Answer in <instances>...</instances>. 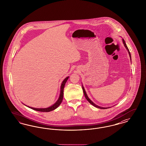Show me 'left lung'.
I'll return each instance as SVG.
<instances>
[{
  "label": "left lung",
  "instance_id": "8db88e82",
  "mask_svg": "<svg viewBox=\"0 0 146 146\" xmlns=\"http://www.w3.org/2000/svg\"><path fill=\"white\" fill-rule=\"evenodd\" d=\"M122 42H123V44H124V46H125V48H126L127 51L128 52L129 55V57H130V59H131V55L130 52H129V49H128V47H127V45H126V43H125V40H124L123 38H122ZM82 89H83V92H84V94L85 98L87 99V100H88V102H89L91 104V105H92L93 106H95L96 108H100V109H106V108H110V107H108V108H103V107H101V106H98V105H96V104H94L92 101H91V99H90L88 97V95L86 94V91H85V90L84 88V86H83V85H82Z\"/></svg>",
  "mask_w": 146,
  "mask_h": 146
}]
</instances>
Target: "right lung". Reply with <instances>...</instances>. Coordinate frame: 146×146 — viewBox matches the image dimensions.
<instances>
[{
	"mask_svg": "<svg viewBox=\"0 0 146 146\" xmlns=\"http://www.w3.org/2000/svg\"><path fill=\"white\" fill-rule=\"evenodd\" d=\"M69 78V76L66 77V78L63 80V82H62L61 88H60V89H61L60 90V96H59V97H58V98L57 99L56 102L52 106H49L48 108H32V107H30V106H27V105H25L24 104H23L25 105V106H27L29 108H31L32 110L37 111H40V112H50V111H52L55 110L56 108H57L60 106V105L61 104L62 102L63 98V89H64V86H65V84H66V81L68 80Z\"/></svg>",
	"mask_w": 146,
	"mask_h": 146,
	"instance_id": "add662e5",
	"label": "right lung"
}]
</instances>
